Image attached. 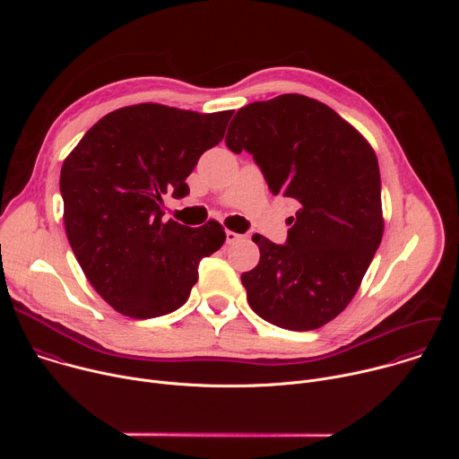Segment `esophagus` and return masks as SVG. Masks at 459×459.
Returning a JSON list of instances; mask_svg holds the SVG:
<instances>
[{
  "instance_id": "esophagus-1",
  "label": "esophagus",
  "mask_w": 459,
  "mask_h": 459,
  "mask_svg": "<svg viewBox=\"0 0 459 459\" xmlns=\"http://www.w3.org/2000/svg\"><path fill=\"white\" fill-rule=\"evenodd\" d=\"M225 238H227V243H229V245H232V243H238L243 236H241V234H238V232L227 230V232H225Z\"/></svg>"
}]
</instances>
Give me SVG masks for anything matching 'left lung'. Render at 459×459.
Listing matches in <instances>:
<instances>
[{"label":"left lung","instance_id":"1","mask_svg":"<svg viewBox=\"0 0 459 459\" xmlns=\"http://www.w3.org/2000/svg\"><path fill=\"white\" fill-rule=\"evenodd\" d=\"M227 147L247 151L274 195L298 204L287 243L254 234L241 274L250 308L287 331H314L351 303L381 243V178L368 142L325 103L281 94L239 108Z\"/></svg>","mask_w":459,"mask_h":459}]
</instances>
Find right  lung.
I'll list each match as a JSON object with an SVG mask.
<instances>
[{
    "label": "right lung",
    "mask_w": 459,
    "mask_h": 459,
    "mask_svg": "<svg viewBox=\"0 0 459 459\" xmlns=\"http://www.w3.org/2000/svg\"><path fill=\"white\" fill-rule=\"evenodd\" d=\"M234 110L200 114L140 103L103 116L61 167L63 221L80 267L117 312L149 319L179 308L200 261L225 241L218 221H163V194L223 140Z\"/></svg>",
    "instance_id": "obj_1"
}]
</instances>
